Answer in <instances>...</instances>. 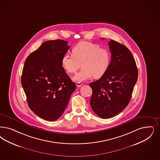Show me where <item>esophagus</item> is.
<instances>
[{
  "instance_id": "34e87169",
  "label": "esophagus",
  "mask_w": 160,
  "mask_h": 160,
  "mask_svg": "<svg viewBox=\"0 0 160 160\" xmlns=\"http://www.w3.org/2000/svg\"><path fill=\"white\" fill-rule=\"evenodd\" d=\"M83 85V84L82 83H80V82H78V83H76V86H77V87H80V86H82Z\"/></svg>"
}]
</instances>
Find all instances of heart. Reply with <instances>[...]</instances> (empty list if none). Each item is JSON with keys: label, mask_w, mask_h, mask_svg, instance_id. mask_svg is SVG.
Here are the masks:
<instances>
[{"label": "heart", "mask_w": 160, "mask_h": 160, "mask_svg": "<svg viewBox=\"0 0 160 160\" xmlns=\"http://www.w3.org/2000/svg\"><path fill=\"white\" fill-rule=\"evenodd\" d=\"M72 54H65L61 64L67 72L72 74L82 65V69L76 74L73 80L82 82L94 77L102 76L109 68L111 61L110 51L99 45L89 42H80L72 49Z\"/></svg>", "instance_id": "heart-1"}]
</instances>
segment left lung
Masks as SVG:
<instances>
[{
  "label": "left lung",
  "mask_w": 160,
  "mask_h": 160,
  "mask_svg": "<svg viewBox=\"0 0 160 160\" xmlns=\"http://www.w3.org/2000/svg\"><path fill=\"white\" fill-rule=\"evenodd\" d=\"M111 61L99 80L89 84L92 89L90 106L98 116L107 119L121 113L129 103L138 79V69L130 50L111 39Z\"/></svg>",
  "instance_id": "obj_1"
}]
</instances>
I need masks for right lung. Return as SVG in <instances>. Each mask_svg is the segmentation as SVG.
Instances as JSON below:
<instances>
[{
    "label": "right lung",
    "instance_id": "1",
    "mask_svg": "<svg viewBox=\"0 0 160 160\" xmlns=\"http://www.w3.org/2000/svg\"><path fill=\"white\" fill-rule=\"evenodd\" d=\"M67 44L61 39L44 42L25 61L21 84L28 106L46 121H54L62 115L76 88L61 64L70 48Z\"/></svg>",
    "mask_w": 160,
    "mask_h": 160
}]
</instances>
